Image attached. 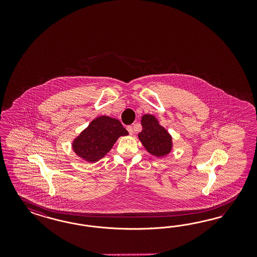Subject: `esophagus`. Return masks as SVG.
Wrapping results in <instances>:
<instances>
[{
	"label": "esophagus",
	"instance_id": "esophagus-1",
	"mask_svg": "<svg viewBox=\"0 0 257 257\" xmlns=\"http://www.w3.org/2000/svg\"><path fill=\"white\" fill-rule=\"evenodd\" d=\"M127 131L129 132L130 135H133L134 134V128H133L132 126H128L127 127Z\"/></svg>",
	"mask_w": 257,
	"mask_h": 257
}]
</instances>
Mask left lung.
<instances>
[{
    "label": "left lung",
    "mask_w": 257,
    "mask_h": 257,
    "mask_svg": "<svg viewBox=\"0 0 257 257\" xmlns=\"http://www.w3.org/2000/svg\"><path fill=\"white\" fill-rule=\"evenodd\" d=\"M142 131L139 139L149 153L156 157H163L171 153L172 138L169 132L159 124L155 116L146 114L141 117Z\"/></svg>",
    "instance_id": "8db88e82"
}]
</instances>
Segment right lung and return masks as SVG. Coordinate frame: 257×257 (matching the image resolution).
<instances>
[{"label":"right lung","mask_w":257,"mask_h":257,"mask_svg":"<svg viewBox=\"0 0 257 257\" xmlns=\"http://www.w3.org/2000/svg\"><path fill=\"white\" fill-rule=\"evenodd\" d=\"M128 132L120 121L108 116L93 119L72 142V149L87 162L99 161L108 153L117 139Z\"/></svg>","instance_id":"obj_1"}]
</instances>
